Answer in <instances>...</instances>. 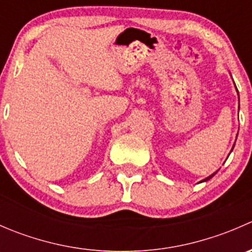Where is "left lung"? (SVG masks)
Listing matches in <instances>:
<instances>
[{
  "label": "left lung",
  "instance_id": "8db88e82",
  "mask_svg": "<svg viewBox=\"0 0 252 252\" xmlns=\"http://www.w3.org/2000/svg\"><path fill=\"white\" fill-rule=\"evenodd\" d=\"M235 88H236V86H235ZM236 91H238V90H236ZM238 96H239V94H238ZM234 145H235V144H234ZM234 145H233V149H234ZM233 149H232V151H233ZM232 151H230V152H232ZM217 172H218V171H216V172H215V173H213V174L208 175V177H207V178H205V179H204V180H201V182H200V183H202V182H207V180H210V179H211V178H212V177H213V175H215L216 173H217Z\"/></svg>",
  "mask_w": 252,
  "mask_h": 252
}]
</instances>
